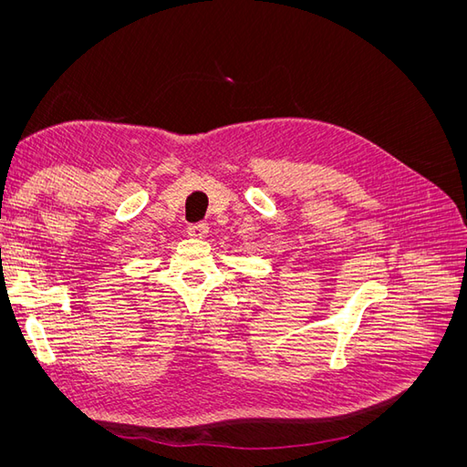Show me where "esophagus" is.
Returning a JSON list of instances; mask_svg holds the SVG:
<instances>
[{"label":"esophagus","mask_w":467,"mask_h":467,"mask_svg":"<svg viewBox=\"0 0 467 467\" xmlns=\"http://www.w3.org/2000/svg\"><path fill=\"white\" fill-rule=\"evenodd\" d=\"M187 234L191 237H194V239H204L208 235V223H202V222L191 223L189 228H187Z\"/></svg>","instance_id":"obj_1"}]
</instances>
